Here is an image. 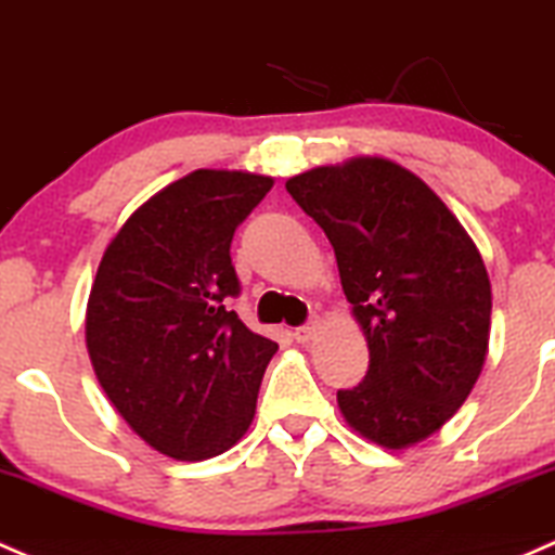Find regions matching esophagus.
Masks as SVG:
<instances>
[{"label": "esophagus", "mask_w": 555, "mask_h": 555, "mask_svg": "<svg viewBox=\"0 0 555 555\" xmlns=\"http://www.w3.org/2000/svg\"><path fill=\"white\" fill-rule=\"evenodd\" d=\"M317 330H319V319H317V317H313V319H308L306 324H302V326H297V330H295V337H297V343H308V340H311L313 335H317Z\"/></svg>", "instance_id": "1"}]
</instances>
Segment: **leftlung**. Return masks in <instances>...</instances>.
Instances as JSON below:
<instances>
[{"mask_svg": "<svg viewBox=\"0 0 555 555\" xmlns=\"http://www.w3.org/2000/svg\"><path fill=\"white\" fill-rule=\"evenodd\" d=\"M287 191L330 238L370 348L364 380L337 390L343 417L385 449L428 439L487 359L492 287L476 244L417 175L377 156L295 175Z\"/></svg>", "mask_w": 555, "mask_h": 555, "instance_id": "left-lung-1", "label": "left lung"}]
</instances>
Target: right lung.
Returning <instances> with one entry per match:
<instances>
[{"instance_id": "right-lung-1", "label": "right lung", "mask_w": 555, "mask_h": 555, "mask_svg": "<svg viewBox=\"0 0 555 555\" xmlns=\"http://www.w3.org/2000/svg\"><path fill=\"white\" fill-rule=\"evenodd\" d=\"M266 175L196 170L140 204L111 238L87 300L98 383L132 430L175 460L223 454L247 434L276 343L231 311L233 231Z\"/></svg>"}]
</instances>
